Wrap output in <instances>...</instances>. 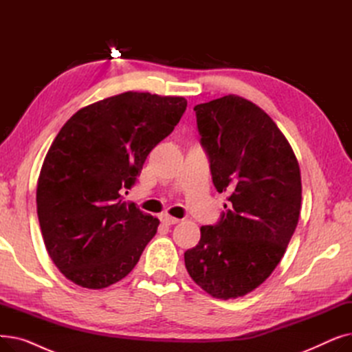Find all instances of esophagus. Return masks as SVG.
<instances>
[{
	"instance_id": "34e87169",
	"label": "esophagus",
	"mask_w": 352,
	"mask_h": 352,
	"mask_svg": "<svg viewBox=\"0 0 352 352\" xmlns=\"http://www.w3.org/2000/svg\"><path fill=\"white\" fill-rule=\"evenodd\" d=\"M161 221H162L164 224H166V226H174V224L179 223L178 218H174V217H170V215H162Z\"/></svg>"
}]
</instances>
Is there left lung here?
Returning <instances> with one entry per match:
<instances>
[{"label":"left lung","instance_id":"8db88e82","mask_svg":"<svg viewBox=\"0 0 352 352\" xmlns=\"http://www.w3.org/2000/svg\"><path fill=\"white\" fill-rule=\"evenodd\" d=\"M212 182L227 192L218 223L201 227L184 254L191 278L215 298L261 285L297 228L301 174L292 148L268 114L238 96L194 107Z\"/></svg>","mask_w":352,"mask_h":352}]
</instances>
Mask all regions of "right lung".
<instances>
[{
	"mask_svg": "<svg viewBox=\"0 0 352 352\" xmlns=\"http://www.w3.org/2000/svg\"><path fill=\"white\" fill-rule=\"evenodd\" d=\"M186 108L182 97L128 91L81 108L55 137L36 186V214L48 255L74 284L101 289L137 265L160 221L126 204L122 192Z\"/></svg>",
	"mask_w": 352,
	"mask_h": 352,
	"instance_id": "right-lung-1",
	"label": "right lung"
}]
</instances>
